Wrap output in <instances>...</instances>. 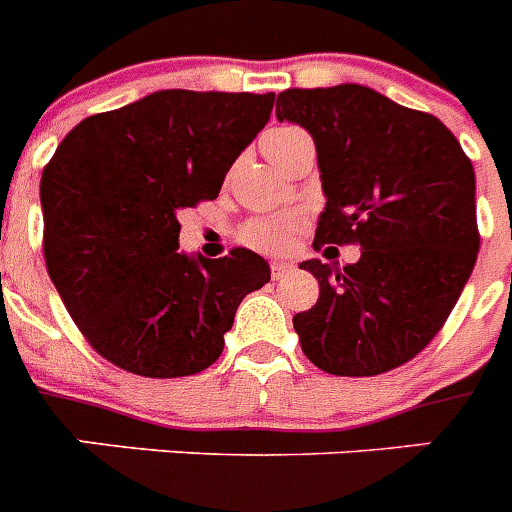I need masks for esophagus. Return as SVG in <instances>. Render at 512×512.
Returning <instances> with one entry per match:
<instances>
[{
  "instance_id": "34e87169",
  "label": "esophagus",
  "mask_w": 512,
  "mask_h": 512,
  "mask_svg": "<svg viewBox=\"0 0 512 512\" xmlns=\"http://www.w3.org/2000/svg\"><path fill=\"white\" fill-rule=\"evenodd\" d=\"M287 269H289V264H284V261H274V264H271V277L279 279Z\"/></svg>"
}]
</instances>
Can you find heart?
Wrapping results in <instances>:
<instances>
[{"instance_id": "obj_1", "label": "heart", "mask_w": 512, "mask_h": 512, "mask_svg": "<svg viewBox=\"0 0 512 512\" xmlns=\"http://www.w3.org/2000/svg\"><path fill=\"white\" fill-rule=\"evenodd\" d=\"M307 135L305 130L295 128V125H277V128L266 130L261 146H264L266 156L277 158L292 140ZM302 228V220L297 215H264L253 217L241 228V241L246 246L256 248L264 253H282L287 251L297 230Z\"/></svg>"}]
</instances>
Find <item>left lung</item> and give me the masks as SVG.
<instances>
[{
    "instance_id": "8db88e82",
    "label": "left lung",
    "mask_w": 512,
    "mask_h": 512,
    "mask_svg": "<svg viewBox=\"0 0 512 512\" xmlns=\"http://www.w3.org/2000/svg\"><path fill=\"white\" fill-rule=\"evenodd\" d=\"M279 120L315 140L328 197L323 246H361L341 271L302 261L320 284L297 312L302 354L336 377H374L408 364L436 338L479 251L472 161L438 117L359 84L287 89Z\"/></svg>"
}]
</instances>
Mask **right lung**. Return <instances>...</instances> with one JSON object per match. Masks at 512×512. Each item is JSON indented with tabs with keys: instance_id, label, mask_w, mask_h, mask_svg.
Instances as JSON below:
<instances>
[{
	"instance_id": "right-lung-1",
	"label": "right lung",
	"mask_w": 512,
	"mask_h": 512,
	"mask_svg": "<svg viewBox=\"0 0 512 512\" xmlns=\"http://www.w3.org/2000/svg\"><path fill=\"white\" fill-rule=\"evenodd\" d=\"M274 92L164 89L81 120L40 179L45 269L89 346L138 377L205 372L243 297L271 279L248 248L179 253L176 212L215 200Z\"/></svg>"
}]
</instances>
